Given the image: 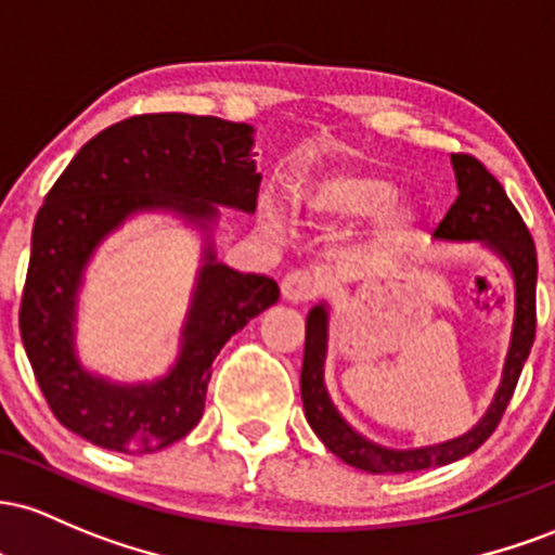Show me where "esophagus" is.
<instances>
[{"instance_id": "1", "label": "esophagus", "mask_w": 555, "mask_h": 555, "mask_svg": "<svg viewBox=\"0 0 555 555\" xmlns=\"http://www.w3.org/2000/svg\"><path fill=\"white\" fill-rule=\"evenodd\" d=\"M280 291H283L285 301L291 304L311 301L317 296V278L309 270H294L283 278Z\"/></svg>"}]
</instances>
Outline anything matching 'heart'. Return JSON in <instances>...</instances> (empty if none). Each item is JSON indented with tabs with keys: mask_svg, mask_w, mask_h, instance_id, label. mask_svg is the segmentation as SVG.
<instances>
[{
	"mask_svg": "<svg viewBox=\"0 0 555 555\" xmlns=\"http://www.w3.org/2000/svg\"><path fill=\"white\" fill-rule=\"evenodd\" d=\"M401 183L390 172L372 167L338 165L309 172L294 185V202L309 222L325 228H344L375 215L359 257L385 261L409 251L420 238V211L401 204ZM270 225H283V211L275 202H264Z\"/></svg>",
	"mask_w": 555,
	"mask_h": 555,
	"instance_id": "obj_1",
	"label": "heart"
}]
</instances>
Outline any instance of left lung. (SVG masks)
<instances>
[{"label": "left lung", "mask_w": 555, "mask_h": 555, "mask_svg": "<svg viewBox=\"0 0 555 555\" xmlns=\"http://www.w3.org/2000/svg\"><path fill=\"white\" fill-rule=\"evenodd\" d=\"M453 172H456L459 198L448 209L446 220L435 230V238L443 244H479L495 254L506 264L514 283V325L508 340L506 361H503L501 385H498L488 412L469 433L453 440H443L422 448H388L364 438L338 412L325 385V359L330 340V307L317 304L307 314V344H304L301 364V401L304 414L317 438L333 451L340 462L357 466L370 475H403L429 466H446L459 462L477 451L506 412L521 366L529 357L534 340V288H538V254H534L532 235L519 211L508 202L506 191L485 170L482 162L469 154H451Z\"/></svg>", "instance_id": "8db88e82"}]
</instances>
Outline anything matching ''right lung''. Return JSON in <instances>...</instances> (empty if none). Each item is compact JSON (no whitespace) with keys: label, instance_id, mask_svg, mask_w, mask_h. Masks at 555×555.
<instances>
[{"label":"right lung","instance_id":"add662e5","mask_svg":"<svg viewBox=\"0 0 555 555\" xmlns=\"http://www.w3.org/2000/svg\"><path fill=\"white\" fill-rule=\"evenodd\" d=\"M251 146L246 122L135 115L93 135L43 198L30 235L21 338L49 409L89 443L154 453L185 438L204 414L220 348L278 304L275 280L233 270L215 251L220 207L257 209L261 176ZM154 210L203 233V267L177 364L152 384H117L77 359V294L95 248L130 216Z\"/></svg>","mask_w":555,"mask_h":555}]
</instances>
